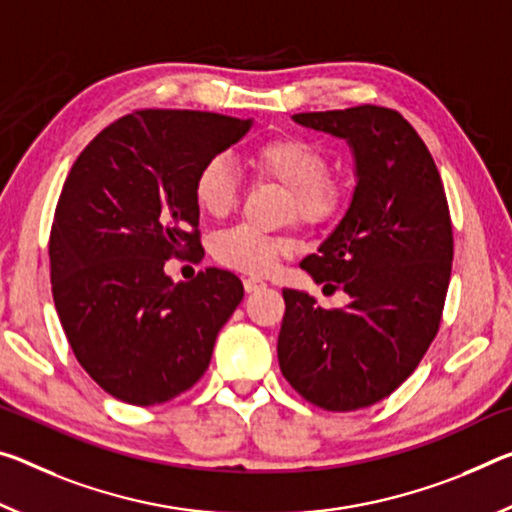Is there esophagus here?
Wrapping results in <instances>:
<instances>
[{
    "mask_svg": "<svg viewBox=\"0 0 512 512\" xmlns=\"http://www.w3.org/2000/svg\"><path fill=\"white\" fill-rule=\"evenodd\" d=\"M266 285L259 278H246L243 280V289L248 291V294H253V291H259V289H264Z\"/></svg>",
    "mask_w": 512,
    "mask_h": 512,
    "instance_id": "esophagus-1",
    "label": "esophagus"
}]
</instances>
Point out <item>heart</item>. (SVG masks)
Returning a JSON list of instances; mask_svg holds the SVG:
<instances>
[{
    "label": "heart",
    "instance_id": "heart-1",
    "mask_svg": "<svg viewBox=\"0 0 512 512\" xmlns=\"http://www.w3.org/2000/svg\"><path fill=\"white\" fill-rule=\"evenodd\" d=\"M248 161L259 180L289 191V216L310 232H326L344 218L348 189L330 175V157L321 145L298 134H275L257 143ZM239 196V175L225 157L207 159L193 177V202L205 216L225 218L239 205ZM289 250V241L239 225L218 234L212 255L227 269L262 275Z\"/></svg>",
    "mask_w": 512,
    "mask_h": 512
}]
</instances>
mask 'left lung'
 I'll list each match as a JSON object with an SVG mask.
<instances>
[{
	"mask_svg": "<svg viewBox=\"0 0 512 512\" xmlns=\"http://www.w3.org/2000/svg\"><path fill=\"white\" fill-rule=\"evenodd\" d=\"M296 123L353 145L358 186L337 230L300 269L351 303L323 310L285 289L280 371L312 405L351 412L399 389L442 323L453 230L442 177L399 111L360 104L296 113Z\"/></svg>",
	"mask_w": 512,
	"mask_h": 512,
	"instance_id": "obj_1",
	"label": "left lung"
}]
</instances>
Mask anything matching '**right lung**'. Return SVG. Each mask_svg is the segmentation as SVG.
<instances>
[{
  "mask_svg": "<svg viewBox=\"0 0 512 512\" xmlns=\"http://www.w3.org/2000/svg\"><path fill=\"white\" fill-rule=\"evenodd\" d=\"M248 129L223 113L139 109L72 164L50 232L52 296L77 362L113 399L166 403L207 371L241 280L209 266L173 282L164 264L205 255L193 177Z\"/></svg>",
  "mask_w": 512,
  "mask_h": 512,
  "instance_id": "1",
  "label": "right lung"
}]
</instances>
